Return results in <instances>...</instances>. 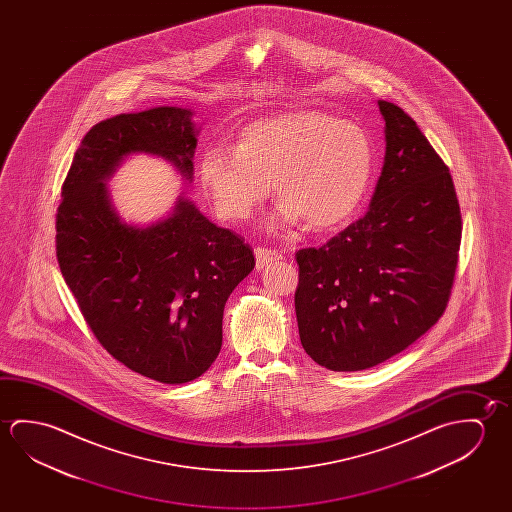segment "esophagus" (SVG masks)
<instances>
[{
	"label": "esophagus",
	"instance_id": "34e87169",
	"mask_svg": "<svg viewBox=\"0 0 512 512\" xmlns=\"http://www.w3.org/2000/svg\"><path fill=\"white\" fill-rule=\"evenodd\" d=\"M282 259H284V255L277 252V250L264 248V246H257V248H255V262H257V269H264L268 266L269 262H275V260Z\"/></svg>",
	"mask_w": 512,
	"mask_h": 512
}]
</instances>
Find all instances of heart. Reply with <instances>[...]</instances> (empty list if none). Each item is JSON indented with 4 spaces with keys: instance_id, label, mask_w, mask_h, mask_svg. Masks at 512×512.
I'll use <instances>...</instances> for the list:
<instances>
[{
    "instance_id": "obj_1",
    "label": "heart",
    "mask_w": 512,
    "mask_h": 512,
    "mask_svg": "<svg viewBox=\"0 0 512 512\" xmlns=\"http://www.w3.org/2000/svg\"><path fill=\"white\" fill-rule=\"evenodd\" d=\"M200 180L219 218L252 216L271 184L282 202L273 227L305 221L328 230L352 216L373 169V144L355 123L303 110L244 126L234 150L210 146L200 157Z\"/></svg>"
}]
</instances>
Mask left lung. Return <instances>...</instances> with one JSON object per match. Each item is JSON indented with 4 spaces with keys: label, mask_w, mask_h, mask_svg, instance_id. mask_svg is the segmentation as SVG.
Returning a JSON list of instances; mask_svg holds the SVG:
<instances>
[{
    "label": "left lung",
    "mask_w": 512,
    "mask_h": 512,
    "mask_svg": "<svg viewBox=\"0 0 512 512\" xmlns=\"http://www.w3.org/2000/svg\"><path fill=\"white\" fill-rule=\"evenodd\" d=\"M386 159L369 209L321 248L298 250L294 307L310 359L332 371L373 368L443 316L461 248L452 175L416 121L378 100Z\"/></svg>",
    "instance_id": "1"
}]
</instances>
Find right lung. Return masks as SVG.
<instances>
[{
    "label": "right lung",
    "mask_w": 512,
    "mask_h": 512,
    "mask_svg": "<svg viewBox=\"0 0 512 512\" xmlns=\"http://www.w3.org/2000/svg\"><path fill=\"white\" fill-rule=\"evenodd\" d=\"M191 110L157 107L94 125L76 150L57 210V260L98 343L143 377L184 384L221 348L228 296L255 266L252 248L189 200L146 228L110 209L103 180L146 151L193 175Z\"/></svg>",
    "instance_id": "1"
}]
</instances>
